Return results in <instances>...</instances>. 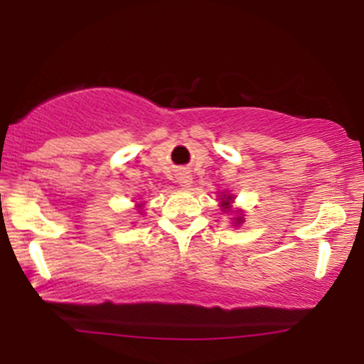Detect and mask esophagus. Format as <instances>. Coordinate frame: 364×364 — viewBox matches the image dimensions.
I'll use <instances>...</instances> for the list:
<instances>
[{"instance_id": "obj_1", "label": "esophagus", "mask_w": 364, "mask_h": 364, "mask_svg": "<svg viewBox=\"0 0 364 364\" xmlns=\"http://www.w3.org/2000/svg\"><path fill=\"white\" fill-rule=\"evenodd\" d=\"M178 183H179V185H181V186H188V185H190V183H191L190 174H188V173H181V174H179V176H178Z\"/></svg>"}]
</instances>
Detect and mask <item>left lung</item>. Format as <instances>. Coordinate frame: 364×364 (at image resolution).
<instances>
[{
	"label": "left lung",
	"instance_id": "1",
	"mask_svg": "<svg viewBox=\"0 0 364 364\" xmlns=\"http://www.w3.org/2000/svg\"><path fill=\"white\" fill-rule=\"evenodd\" d=\"M229 202H231V196H228V195H225L224 196V198H223V205L225 207V208H228V205H229ZM237 223H241V217H237Z\"/></svg>",
	"mask_w": 364,
	"mask_h": 364
}]
</instances>
